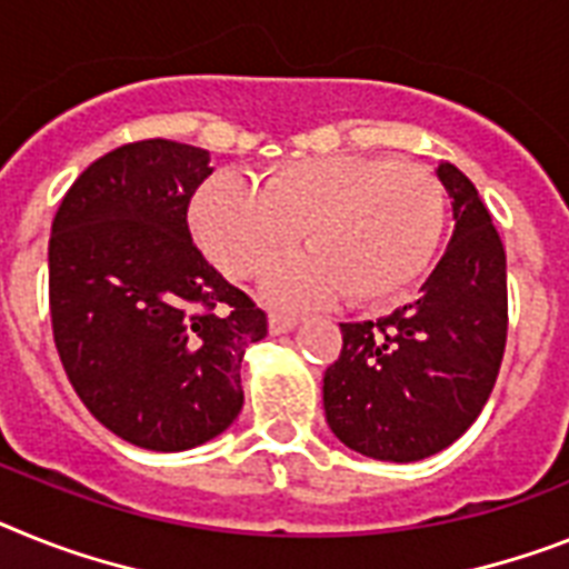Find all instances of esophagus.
<instances>
[{"mask_svg":"<svg viewBox=\"0 0 569 569\" xmlns=\"http://www.w3.org/2000/svg\"><path fill=\"white\" fill-rule=\"evenodd\" d=\"M298 323H300L298 315H286V312H271L269 315L271 336H283V332H292Z\"/></svg>","mask_w":569,"mask_h":569,"instance_id":"obj_1","label":"esophagus"}]
</instances>
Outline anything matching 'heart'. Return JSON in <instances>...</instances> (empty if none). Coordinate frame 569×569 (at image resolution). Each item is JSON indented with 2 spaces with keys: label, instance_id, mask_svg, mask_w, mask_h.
Masks as SVG:
<instances>
[{
  "label": "heart",
  "instance_id": "1",
  "mask_svg": "<svg viewBox=\"0 0 569 569\" xmlns=\"http://www.w3.org/2000/svg\"><path fill=\"white\" fill-rule=\"evenodd\" d=\"M446 226L442 188L417 164L385 156H321L254 181L219 173L193 202V231L219 269L251 277L289 254L307 231L315 254L271 271L269 295L289 303H385L413 286Z\"/></svg>",
  "mask_w": 569,
  "mask_h": 569
}]
</instances>
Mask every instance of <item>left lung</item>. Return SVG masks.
<instances>
[{
    "label": "left lung",
    "mask_w": 569,
    "mask_h": 569,
    "mask_svg": "<svg viewBox=\"0 0 569 569\" xmlns=\"http://www.w3.org/2000/svg\"><path fill=\"white\" fill-rule=\"evenodd\" d=\"M437 179L455 231L419 298L388 318L341 323L343 350L323 376L327 422L343 446L417 462L469 431L506 347V251L477 188L455 164Z\"/></svg>",
    "instance_id": "obj_1"
}]
</instances>
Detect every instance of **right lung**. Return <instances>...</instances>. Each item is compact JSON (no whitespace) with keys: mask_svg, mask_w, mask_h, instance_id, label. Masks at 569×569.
I'll return each instance as SVG.
<instances>
[{"mask_svg":"<svg viewBox=\"0 0 569 569\" xmlns=\"http://www.w3.org/2000/svg\"><path fill=\"white\" fill-rule=\"evenodd\" d=\"M211 152L167 138L89 164L49 242L51 327L71 388L114 437L188 451L242 410L240 365L266 312L193 246L188 204Z\"/></svg>","mask_w":569,"mask_h":569,"instance_id":"right-lung-1","label":"right lung"}]
</instances>
